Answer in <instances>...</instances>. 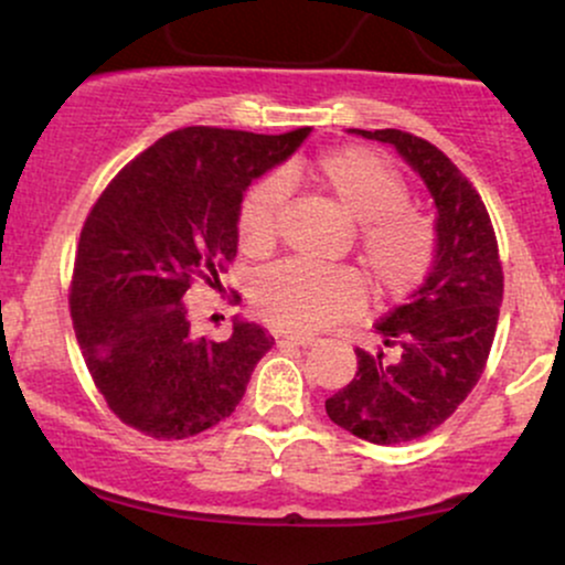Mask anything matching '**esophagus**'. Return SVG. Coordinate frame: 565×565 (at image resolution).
Returning <instances> with one entry per match:
<instances>
[{
  "label": "esophagus",
  "instance_id": "1",
  "mask_svg": "<svg viewBox=\"0 0 565 565\" xmlns=\"http://www.w3.org/2000/svg\"><path fill=\"white\" fill-rule=\"evenodd\" d=\"M278 340L281 342H295V345H302V348H308V345H313L316 342V337L313 334H295V332H281V334H276Z\"/></svg>",
  "mask_w": 565,
  "mask_h": 565
}]
</instances>
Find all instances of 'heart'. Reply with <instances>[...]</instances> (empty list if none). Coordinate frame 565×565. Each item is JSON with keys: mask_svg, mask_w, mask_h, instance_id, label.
Here are the masks:
<instances>
[{"mask_svg": "<svg viewBox=\"0 0 565 565\" xmlns=\"http://www.w3.org/2000/svg\"><path fill=\"white\" fill-rule=\"evenodd\" d=\"M319 183L350 220L359 223L366 268L385 291H408L423 281L436 249L430 223L408 210L401 174L366 148H340L310 164ZM287 183L270 174L246 193L238 210V242L252 255L274 244L281 223ZM364 300L359 276L337 265L287 260L257 278L260 313L289 332H316L329 321L355 313Z\"/></svg>", "mask_w": 565, "mask_h": 565, "instance_id": "obj_1", "label": "heart"}]
</instances>
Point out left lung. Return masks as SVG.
<instances>
[{
    "instance_id": "obj_1",
    "label": "left lung",
    "mask_w": 565,
    "mask_h": 565,
    "mask_svg": "<svg viewBox=\"0 0 565 565\" xmlns=\"http://www.w3.org/2000/svg\"><path fill=\"white\" fill-rule=\"evenodd\" d=\"M348 132L393 146L436 204V255L425 284L374 327L382 348H355L359 372L327 398L334 425L391 446L444 425L481 380L504 276L489 212L444 151L401 129Z\"/></svg>"
}]
</instances>
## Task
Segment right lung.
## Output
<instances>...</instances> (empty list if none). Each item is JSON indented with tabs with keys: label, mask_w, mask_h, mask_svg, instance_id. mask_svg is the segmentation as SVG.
<instances>
[{
	"label": "right lung",
	"mask_w": 565,
	"mask_h": 565,
	"mask_svg": "<svg viewBox=\"0 0 565 565\" xmlns=\"http://www.w3.org/2000/svg\"><path fill=\"white\" fill-rule=\"evenodd\" d=\"M310 127L287 135L185 127L111 180L87 215L71 281L76 342L121 423L180 440L223 423L274 337L233 321L225 340L191 332L185 295L220 287L236 257L238 210L260 174L287 161Z\"/></svg>",
	"instance_id": "right-lung-1"
}]
</instances>
